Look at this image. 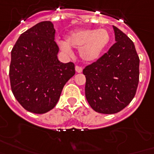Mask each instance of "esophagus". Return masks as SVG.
Instances as JSON below:
<instances>
[{
  "label": "esophagus",
  "instance_id": "esophagus-1",
  "mask_svg": "<svg viewBox=\"0 0 154 154\" xmlns=\"http://www.w3.org/2000/svg\"><path fill=\"white\" fill-rule=\"evenodd\" d=\"M75 69H76V72H79V73L82 72V67H80V66L77 65L76 67H75Z\"/></svg>",
  "mask_w": 154,
  "mask_h": 154
}]
</instances>
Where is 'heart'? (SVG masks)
<instances>
[{"label": "heart", "mask_w": 154, "mask_h": 154, "mask_svg": "<svg viewBox=\"0 0 154 154\" xmlns=\"http://www.w3.org/2000/svg\"><path fill=\"white\" fill-rule=\"evenodd\" d=\"M111 39L106 29H83L72 32L66 37V42H60V49L70 53L71 48L80 49L79 54L86 62L98 60L108 46Z\"/></svg>", "instance_id": "b5f03b06"}]
</instances>
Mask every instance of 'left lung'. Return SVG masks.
Wrapping results in <instances>:
<instances>
[{
	"instance_id": "8db88e82",
	"label": "left lung",
	"mask_w": 154,
	"mask_h": 154,
	"mask_svg": "<svg viewBox=\"0 0 154 154\" xmlns=\"http://www.w3.org/2000/svg\"><path fill=\"white\" fill-rule=\"evenodd\" d=\"M112 27L116 42L96 62L83 69L86 100L95 112L104 114L120 112L131 103L140 76V59L134 43Z\"/></svg>"
}]
</instances>
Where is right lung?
Returning <instances> with one entry per match:
<instances>
[{
	"instance_id": "1",
	"label": "right lung",
	"mask_w": 154,
	"mask_h": 154,
	"mask_svg": "<svg viewBox=\"0 0 154 154\" xmlns=\"http://www.w3.org/2000/svg\"><path fill=\"white\" fill-rule=\"evenodd\" d=\"M54 34L52 23L41 22L21 34L11 51V90L28 112L42 114L54 109L64 85L75 74L73 63L58 60Z\"/></svg>"
}]
</instances>
